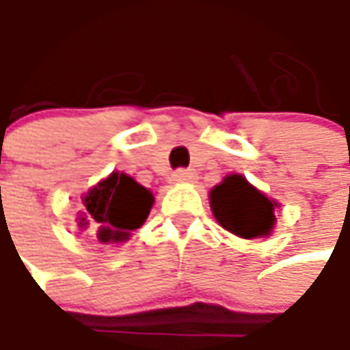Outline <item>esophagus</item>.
Here are the masks:
<instances>
[{
  "instance_id": "1",
  "label": "esophagus",
  "mask_w": 350,
  "mask_h": 350,
  "mask_svg": "<svg viewBox=\"0 0 350 350\" xmlns=\"http://www.w3.org/2000/svg\"><path fill=\"white\" fill-rule=\"evenodd\" d=\"M171 179L175 183H191L196 179V173L191 169H177Z\"/></svg>"
}]
</instances>
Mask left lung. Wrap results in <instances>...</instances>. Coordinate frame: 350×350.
Masks as SVG:
<instances>
[{"label": "left lung", "instance_id": "obj_1", "mask_svg": "<svg viewBox=\"0 0 350 350\" xmlns=\"http://www.w3.org/2000/svg\"><path fill=\"white\" fill-rule=\"evenodd\" d=\"M276 202L257 191L243 175H228L210 191V208L224 230L253 239L275 228Z\"/></svg>", "mask_w": 350, "mask_h": 350}]
</instances>
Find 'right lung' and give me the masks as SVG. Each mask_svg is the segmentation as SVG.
I'll list each match as a JSON object with an SVG mask.
<instances>
[{
	"instance_id": "right-lung-1",
	"label": "right lung",
	"mask_w": 350,
	"mask_h": 350,
	"mask_svg": "<svg viewBox=\"0 0 350 350\" xmlns=\"http://www.w3.org/2000/svg\"><path fill=\"white\" fill-rule=\"evenodd\" d=\"M77 228L89 230L101 243L126 241L132 230L146 222L154 195L126 173L113 171L81 198Z\"/></svg>"
}]
</instances>
